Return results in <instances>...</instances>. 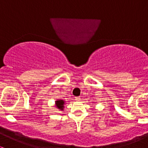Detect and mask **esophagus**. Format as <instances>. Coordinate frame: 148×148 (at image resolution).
<instances>
[{"instance_id": "obj_1", "label": "esophagus", "mask_w": 148, "mask_h": 148, "mask_svg": "<svg viewBox=\"0 0 148 148\" xmlns=\"http://www.w3.org/2000/svg\"><path fill=\"white\" fill-rule=\"evenodd\" d=\"M75 99H76V100H77V101H80V100H81V98H80L79 97H76Z\"/></svg>"}]
</instances>
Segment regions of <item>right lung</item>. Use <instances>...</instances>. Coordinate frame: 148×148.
I'll list each match as a JSON object with an SVG mask.
<instances>
[{
    "instance_id": "right-lung-1",
    "label": "right lung",
    "mask_w": 148,
    "mask_h": 148,
    "mask_svg": "<svg viewBox=\"0 0 148 148\" xmlns=\"http://www.w3.org/2000/svg\"><path fill=\"white\" fill-rule=\"evenodd\" d=\"M55 104H56V107H57L59 110H63L64 108V100H62V99H58V100H56V102H55Z\"/></svg>"
}]
</instances>
